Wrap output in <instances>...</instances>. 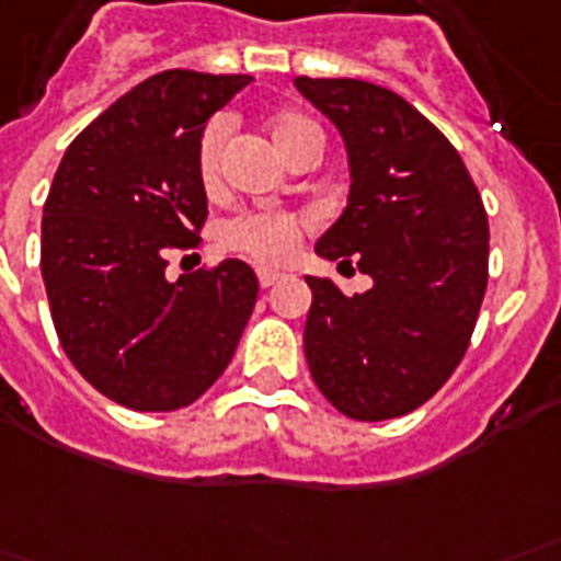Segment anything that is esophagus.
Instances as JSON below:
<instances>
[{
    "label": "esophagus",
    "instance_id": "1",
    "mask_svg": "<svg viewBox=\"0 0 561 561\" xmlns=\"http://www.w3.org/2000/svg\"><path fill=\"white\" fill-rule=\"evenodd\" d=\"M282 279H285V273H279V270H270V267L259 270L261 288H270V285H276V282H282Z\"/></svg>",
    "mask_w": 561,
    "mask_h": 561
}]
</instances>
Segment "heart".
Instances as JSON below:
<instances>
[{
	"label": "heart",
	"mask_w": 561,
	"mask_h": 561,
	"mask_svg": "<svg viewBox=\"0 0 561 561\" xmlns=\"http://www.w3.org/2000/svg\"><path fill=\"white\" fill-rule=\"evenodd\" d=\"M228 122L214 118L205 130L198 133L196 142V178L205 190L219 184V169H222V148H226ZM270 139L279 148L285 160L306 145H321L318 124L309 122L297 112H282L270 118ZM226 240L240 252H247L259 261H285L300 240V222L288 214H243L234 222H228Z\"/></svg>",
	"instance_id": "1"
}]
</instances>
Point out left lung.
I'll return each mask as SVG.
<instances>
[{"label": "left lung", "instance_id": "obj_1", "mask_svg": "<svg viewBox=\"0 0 561 561\" xmlns=\"http://www.w3.org/2000/svg\"><path fill=\"white\" fill-rule=\"evenodd\" d=\"M294 89L342 133L351 169L347 207L314 252L371 276L354 297L306 276V363L344 416H404L467 354L488 288V214L460 153L401 94L347 77H297Z\"/></svg>", "mask_w": 561, "mask_h": 561}]
</instances>
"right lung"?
<instances>
[{"label": "right lung", "mask_w": 561, "mask_h": 561, "mask_svg": "<svg viewBox=\"0 0 561 561\" xmlns=\"http://www.w3.org/2000/svg\"><path fill=\"white\" fill-rule=\"evenodd\" d=\"M252 77L163 70L70 142L41 222V273L65 354L98 392L142 413L205 396L234 356L259 279L226 259L165 279L207 217L196 142Z\"/></svg>", "instance_id": "1"}]
</instances>
